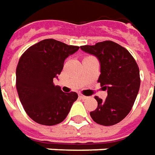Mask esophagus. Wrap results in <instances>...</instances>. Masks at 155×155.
<instances>
[{
    "mask_svg": "<svg viewBox=\"0 0 155 155\" xmlns=\"http://www.w3.org/2000/svg\"><path fill=\"white\" fill-rule=\"evenodd\" d=\"M79 98L80 99H82V100H88L89 97H88V96H84L83 95V94H79Z\"/></svg>",
    "mask_w": 155,
    "mask_h": 155,
    "instance_id": "esophagus-1",
    "label": "esophagus"
}]
</instances>
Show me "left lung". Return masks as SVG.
Instances as JSON below:
<instances>
[{"instance_id":"8db88e82","label":"left lung","mask_w":155,"mask_h":155,"mask_svg":"<svg viewBox=\"0 0 155 155\" xmlns=\"http://www.w3.org/2000/svg\"><path fill=\"white\" fill-rule=\"evenodd\" d=\"M81 50L99 60L100 75L98 82L107 90L106 99L94 97L98 102L92 119L103 126H113L128 115L140 88L139 68L129 51L113 41L84 45Z\"/></svg>"}]
</instances>
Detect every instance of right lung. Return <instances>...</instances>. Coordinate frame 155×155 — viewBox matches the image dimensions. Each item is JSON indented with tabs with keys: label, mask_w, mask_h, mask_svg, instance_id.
I'll use <instances>...</instances> for the list:
<instances>
[{
	"label": "right lung",
	"mask_w": 155,
	"mask_h": 155,
	"mask_svg": "<svg viewBox=\"0 0 155 155\" xmlns=\"http://www.w3.org/2000/svg\"><path fill=\"white\" fill-rule=\"evenodd\" d=\"M78 49L47 39L29 47L20 57L16 87L25 111L35 122L45 126L59 124L78 100L77 93H63L54 85L53 79L58 78L65 60Z\"/></svg>",
	"instance_id": "obj_1"
}]
</instances>
